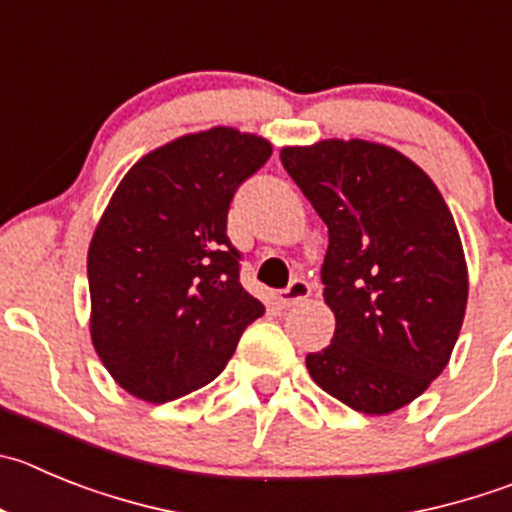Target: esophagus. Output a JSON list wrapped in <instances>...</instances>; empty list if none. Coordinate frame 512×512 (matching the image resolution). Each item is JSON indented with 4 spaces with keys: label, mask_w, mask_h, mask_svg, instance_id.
<instances>
[{
    "label": "esophagus",
    "mask_w": 512,
    "mask_h": 512,
    "mask_svg": "<svg viewBox=\"0 0 512 512\" xmlns=\"http://www.w3.org/2000/svg\"><path fill=\"white\" fill-rule=\"evenodd\" d=\"M310 293H313V290H310V283H305V280H293L288 288L278 293V303L283 305V308H290V305H298L300 300H308Z\"/></svg>",
    "instance_id": "obj_1"
}]
</instances>
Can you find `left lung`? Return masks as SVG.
Returning a JSON list of instances; mask_svg holds the SVG:
<instances>
[{
    "instance_id": "left-lung-1",
    "label": "left lung",
    "mask_w": 512,
    "mask_h": 512,
    "mask_svg": "<svg viewBox=\"0 0 512 512\" xmlns=\"http://www.w3.org/2000/svg\"><path fill=\"white\" fill-rule=\"evenodd\" d=\"M328 227L323 298L331 346L305 356L310 379L356 412L391 414L450 364L467 308V262L434 181L396 148L364 138L285 146Z\"/></svg>"
}]
</instances>
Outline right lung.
Instances as JSON below:
<instances>
[{
    "instance_id": "right-lung-1",
    "label": "right lung",
    "mask_w": 512,
    "mask_h": 512,
    "mask_svg": "<svg viewBox=\"0 0 512 512\" xmlns=\"http://www.w3.org/2000/svg\"><path fill=\"white\" fill-rule=\"evenodd\" d=\"M270 154L262 136L214 126L148 151L113 191L88 247L90 338L128 394L202 389L265 313L240 283L227 212Z\"/></svg>"
}]
</instances>
